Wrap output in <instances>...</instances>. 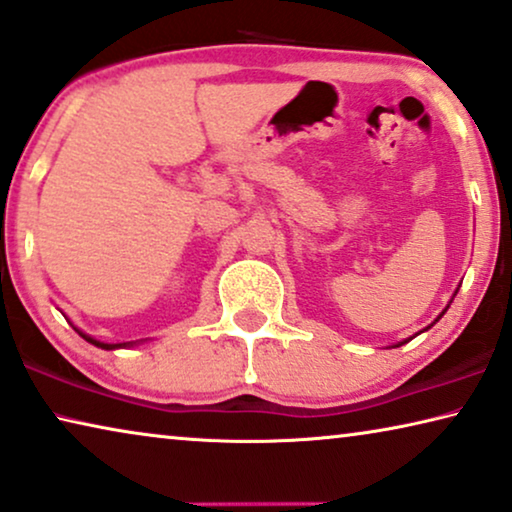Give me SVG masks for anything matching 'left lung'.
Segmentation results:
<instances>
[{
	"instance_id": "left-lung-1",
	"label": "left lung",
	"mask_w": 512,
	"mask_h": 512,
	"mask_svg": "<svg viewBox=\"0 0 512 512\" xmlns=\"http://www.w3.org/2000/svg\"><path fill=\"white\" fill-rule=\"evenodd\" d=\"M455 293H457V291H455ZM448 307H450V305H448ZM448 307H446V309H448ZM446 309H443V311H441V314H439V318H441L443 314H446ZM439 318H436V321H439ZM436 321H434V323H436ZM434 323H432V325H434ZM425 330H429V325H427V328H425ZM409 339H413V337H409ZM409 339H404V342H399L397 346H402V344H406V342H409Z\"/></svg>"
}]
</instances>
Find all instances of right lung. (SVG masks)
Returning <instances> with one entry per match:
<instances>
[{
    "instance_id": "right-lung-1",
    "label": "right lung",
    "mask_w": 512,
    "mask_h": 512,
    "mask_svg": "<svg viewBox=\"0 0 512 512\" xmlns=\"http://www.w3.org/2000/svg\"><path fill=\"white\" fill-rule=\"evenodd\" d=\"M73 328H76V325H73ZM76 332L80 337L85 339V342H90V344H94V346H99V348H106V351H115V348H127V346H133L136 342H122V344H106V342H99V339H94V337H90L87 335V332H83V330H78L76 328Z\"/></svg>"
}]
</instances>
